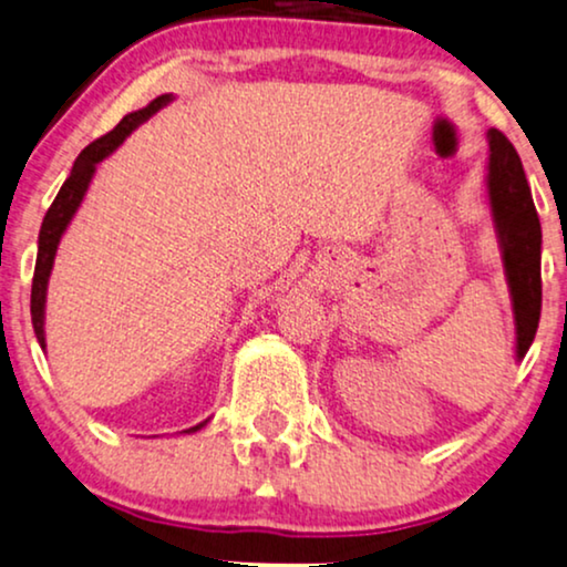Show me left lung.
Wrapping results in <instances>:
<instances>
[{"instance_id": "left-lung-1", "label": "left lung", "mask_w": 567, "mask_h": 567, "mask_svg": "<svg viewBox=\"0 0 567 567\" xmlns=\"http://www.w3.org/2000/svg\"><path fill=\"white\" fill-rule=\"evenodd\" d=\"M486 200L507 290H511L515 324V361L532 348L542 313V225L536 217L523 164L513 143L499 131L486 133Z\"/></svg>"}]
</instances>
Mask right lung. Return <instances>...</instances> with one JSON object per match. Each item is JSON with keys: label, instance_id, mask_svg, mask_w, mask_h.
Returning <instances> with one entry per match:
<instances>
[{"label": "right lung", "instance_id": "obj_1", "mask_svg": "<svg viewBox=\"0 0 567 567\" xmlns=\"http://www.w3.org/2000/svg\"><path fill=\"white\" fill-rule=\"evenodd\" d=\"M169 102H175V96H172V93H162V96H156L154 102H148L143 110L125 114L114 131L102 135L99 141L89 143V146L81 152V156L75 159L73 169H70V177L64 181L60 193H56L54 204L49 206L47 217H44V221H41L39 254H35V271H33V288H31V319H33L35 340H39L41 350H47V332H44L47 290H49V277H52L56 248H60V240H62V235L68 233L70 221H73L78 209H81L85 193H89V188H91L93 175H96V167L112 152H117V148L123 146V141L135 131V127L146 123L148 117H154V114L164 110ZM206 424H209V419L200 421V424H196V426L185 429V432H181V434H193V432H198V429H204Z\"/></svg>", "mask_w": 567, "mask_h": 567}]
</instances>
